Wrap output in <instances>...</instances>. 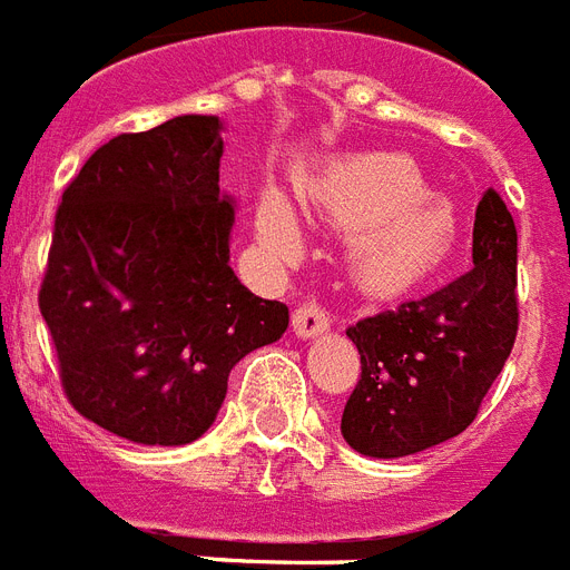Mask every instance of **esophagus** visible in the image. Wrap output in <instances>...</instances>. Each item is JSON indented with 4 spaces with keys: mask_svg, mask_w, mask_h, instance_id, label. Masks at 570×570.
Here are the masks:
<instances>
[{
    "mask_svg": "<svg viewBox=\"0 0 570 570\" xmlns=\"http://www.w3.org/2000/svg\"><path fill=\"white\" fill-rule=\"evenodd\" d=\"M291 330L297 332V338H317L330 330V314L317 303H303L297 312L291 314Z\"/></svg>",
    "mask_w": 570,
    "mask_h": 570,
    "instance_id": "obj_1",
    "label": "esophagus"
}]
</instances>
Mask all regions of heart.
<instances>
[{"label": "heart", "instance_id": "1", "mask_svg": "<svg viewBox=\"0 0 570 570\" xmlns=\"http://www.w3.org/2000/svg\"><path fill=\"white\" fill-rule=\"evenodd\" d=\"M312 208L350 232V271L373 294H400L444 267L459 244L450 199L432 194L417 164L397 153H358L332 161L306 181ZM256 235L273 258L291 262L303 249L297 214L279 190L256 208Z\"/></svg>", "mask_w": 570, "mask_h": 570}]
</instances>
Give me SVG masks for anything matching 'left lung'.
Listing matches in <instances>:
<instances>
[{
  "instance_id": "obj_1",
  "label": "left lung",
  "mask_w": 570,
  "mask_h": 570,
  "mask_svg": "<svg viewBox=\"0 0 570 570\" xmlns=\"http://www.w3.org/2000/svg\"><path fill=\"white\" fill-rule=\"evenodd\" d=\"M518 232L498 190L473 220V267L435 294L350 326L362 380L341 435L373 459H400L465 432L518 335Z\"/></svg>"
}]
</instances>
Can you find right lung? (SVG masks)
<instances>
[{"label":"right lung","instance_id":"right-lung-1","mask_svg":"<svg viewBox=\"0 0 570 570\" xmlns=\"http://www.w3.org/2000/svg\"><path fill=\"white\" fill-rule=\"evenodd\" d=\"M220 131V117L181 114L117 135L55 214L38 299L63 394L135 444L197 441L232 367L288 330V306L256 297L229 267Z\"/></svg>","mask_w":570,"mask_h":570}]
</instances>
